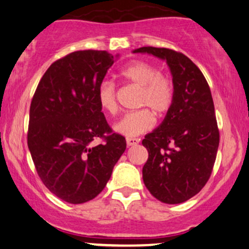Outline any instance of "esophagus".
<instances>
[{
  "instance_id": "34e87169",
  "label": "esophagus",
  "mask_w": 249,
  "mask_h": 249,
  "mask_svg": "<svg viewBox=\"0 0 249 249\" xmlns=\"http://www.w3.org/2000/svg\"><path fill=\"white\" fill-rule=\"evenodd\" d=\"M139 142L138 138H126V144L128 146H133V145H137Z\"/></svg>"
}]
</instances>
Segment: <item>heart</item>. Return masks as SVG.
Returning <instances> with one entry per match:
<instances>
[{
	"label": "heart",
	"instance_id": "b5f03b06",
	"mask_svg": "<svg viewBox=\"0 0 249 249\" xmlns=\"http://www.w3.org/2000/svg\"><path fill=\"white\" fill-rule=\"evenodd\" d=\"M119 76L141 88L137 104L142 107L123 116L115 125V130L127 137L138 136L153 127L156 123L153 112L162 117L171 110L176 98V87L171 77L160 73L153 64L141 59L122 68ZM97 99L105 112L115 115L118 110L113 83L103 82L97 91Z\"/></svg>",
	"mask_w": 249,
	"mask_h": 249
}]
</instances>
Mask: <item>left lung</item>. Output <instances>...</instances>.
Returning a JSON list of instances; mask_svg holds the SVG:
<instances>
[{"label": "left lung", "mask_w": 249, "mask_h": 249, "mask_svg": "<svg viewBox=\"0 0 249 249\" xmlns=\"http://www.w3.org/2000/svg\"><path fill=\"white\" fill-rule=\"evenodd\" d=\"M134 53L166 59L172 72V107L160 126L142 142L148 152L142 179L156 199L180 204L202 190L215 162L220 134L210 85L199 68L179 51L142 47Z\"/></svg>", "instance_id": "1"}]
</instances>
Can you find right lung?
I'll list each match as a JSON object with an SVG mask.
<instances>
[{
	"label": "right lung",
	"mask_w": 249,
	"mask_h": 249,
	"mask_svg": "<svg viewBox=\"0 0 249 249\" xmlns=\"http://www.w3.org/2000/svg\"><path fill=\"white\" fill-rule=\"evenodd\" d=\"M113 62L105 50L71 53L48 68L31 99L27 139L34 165L45 187L69 204L96 198L126 148L97 99Z\"/></svg>",
	"instance_id": "add662e5"
}]
</instances>
